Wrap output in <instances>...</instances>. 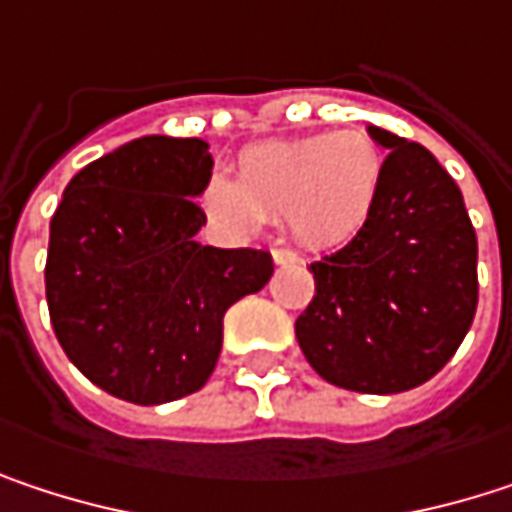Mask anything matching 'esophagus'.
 I'll return each mask as SVG.
<instances>
[{
    "label": "esophagus",
    "instance_id": "esophagus-1",
    "mask_svg": "<svg viewBox=\"0 0 512 512\" xmlns=\"http://www.w3.org/2000/svg\"><path fill=\"white\" fill-rule=\"evenodd\" d=\"M272 260H275L278 266H287V263H299L296 252H290V249H272Z\"/></svg>",
    "mask_w": 512,
    "mask_h": 512
}]
</instances>
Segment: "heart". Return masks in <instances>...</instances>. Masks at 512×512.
<instances>
[{"instance_id":"heart-1","label":"heart","mask_w":512,"mask_h":512,"mask_svg":"<svg viewBox=\"0 0 512 512\" xmlns=\"http://www.w3.org/2000/svg\"><path fill=\"white\" fill-rule=\"evenodd\" d=\"M382 177L385 159L367 133H314L249 148L237 180L210 174L201 201L231 234H255L266 219H287L302 246L338 249L370 222Z\"/></svg>"}]
</instances>
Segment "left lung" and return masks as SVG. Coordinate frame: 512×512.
Returning a JSON list of instances; mask_svg holds the SVG:
<instances>
[{"label": "left lung", "instance_id": "8db88e82", "mask_svg": "<svg viewBox=\"0 0 512 512\" xmlns=\"http://www.w3.org/2000/svg\"><path fill=\"white\" fill-rule=\"evenodd\" d=\"M385 177L364 231L311 263L314 299L296 320L308 364L358 394L433 379L477 308V237L460 186L424 145L367 127Z\"/></svg>", "mask_w": 512, "mask_h": 512}]
</instances>
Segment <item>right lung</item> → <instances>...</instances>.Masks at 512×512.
<instances>
[{
    "mask_svg": "<svg viewBox=\"0 0 512 512\" xmlns=\"http://www.w3.org/2000/svg\"><path fill=\"white\" fill-rule=\"evenodd\" d=\"M204 139L142 136L88 162L50 222L47 305L67 358L127 403L180 400L210 379L225 311L272 278L260 249L201 246Z\"/></svg>",
    "mask_w": 512,
    "mask_h": 512,
    "instance_id": "1",
    "label": "right lung"
}]
</instances>
